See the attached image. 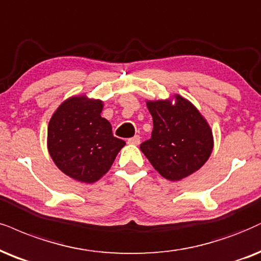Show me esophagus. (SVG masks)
<instances>
[{"mask_svg":"<svg viewBox=\"0 0 261 261\" xmlns=\"http://www.w3.org/2000/svg\"><path fill=\"white\" fill-rule=\"evenodd\" d=\"M128 144H130V145H139V144H140V137L136 136L133 138H129V139H128Z\"/></svg>","mask_w":261,"mask_h":261,"instance_id":"1","label":"esophagus"}]
</instances>
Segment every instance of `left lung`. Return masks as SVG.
I'll return each mask as SVG.
<instances>
[{
    "mask_svg": "<svg viewBox=\"0 0 261 261\" xmlns=\"http://www.w3.org/2000/svg\"><path fill=\"white\" fill-rule=\"evenodd\" d=\"M146 101L153 121L149 140L140 150L163 178L176 181L191 175L207 162L213 134L203 116L189 100Z\"/></svg>",
    "mask_w": 261,
    "mask_h": 261,
    "instance_id": "1",
    "label": "left lung"
}]
</instances>
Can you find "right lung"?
I'll list each match as a JSON object with an SVG mask.
<instances>
[{
	"instance_id": "obj_1",
	"label": "right lung",
	"mask_w": 261,
	"mask_h": 261,
	"mask_svg": "<svg viewBox=\"0 0 261 261\" xmlns=\"http://www.w3.org/2000/svg\"><path fill=\"white\" fill-rule=\"evenodd\" d=\"M102 101L72 96L54 112L48 124L47 145L58 168L70 178L94 182L101 178L125 145L114 137L101 117Z\"/></svg>"
}]
</instances>
